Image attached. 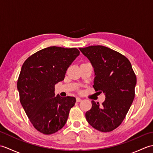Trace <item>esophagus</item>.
I'll return each mask as SVG.
<instances>
[{
	"mask_svg": "<svg viewBox=\"0 0 153 153\" xmlns=\"http://www.w3.org/2000/svg\"><path fill=\"white\" fill-rule=\"evenodd\" d=\"M76 101L77 102H81V101H82V99H81L80 98H79V97H77V98H76Z\"/></svg>",
	"mask_w": 153,
	"mask_h": 153,
	"instance_id": "esophagus-1",
	"label": "esophagus"
}]
</instances>
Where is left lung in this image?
Returning a JSON list of instances; mask_svg holds the SVG:
<instances>
[{
  "label": "left lung",
  "instance_id": "left-lung-1",
  "mask_svg": "<svg viewBox=\"0 0 153 153\" xmlns=\"http://www.w3.org/2000/svg\"><path fill=\"white\" fill-rule=\"evenodd\" d=\"M79 50L94 68V89L106 97L102 105L92 100L86 120L97 130L112 131L121 124L134 99L137 78L131 64L118 52L101 45Z\"/></svg>",
  "mask_w": 153,
  "mask_h": 153
}]
</instances>
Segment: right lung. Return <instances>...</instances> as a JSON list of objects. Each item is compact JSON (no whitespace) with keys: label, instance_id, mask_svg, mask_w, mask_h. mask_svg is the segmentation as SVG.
<instances>
[{"label":"right lung","instance_id":"add662e5","mask_svg":"<svg viewBox=\"0 0 153 153\" xmlns=\"http://www.w3.org/2000/svg\"><path fill=\"white\" fill-rule=\"evenodd\" d=\"M79 54L76 48L49 47L32 54L23 64L18 79L19 100L37 131L53 134L66 124L73 97H55L54 85Z\"/></svg>","mask_w":153,"mask_h":153}]
</instances>
